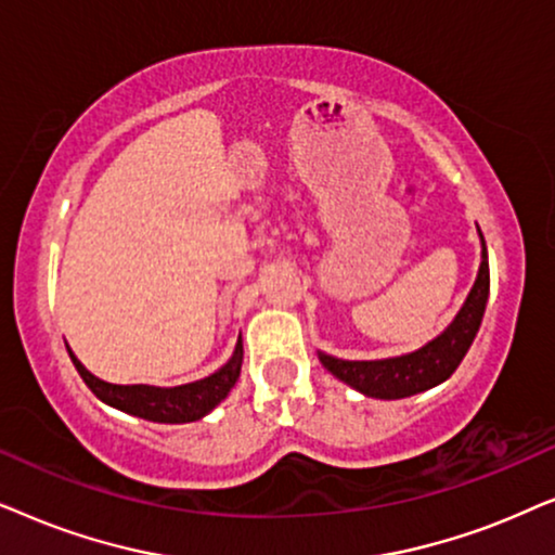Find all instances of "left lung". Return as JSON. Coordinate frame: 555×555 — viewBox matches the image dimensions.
Masks as SVG:
<instances>
[{
	"instance_id": "1",
	"label": "left lung",
	"mask_w": 555,
	"mask_h": 555,
	"mask_svg": "<svg viewBox=\"0 0 555 555\" xmlns=\"http://www.w3.org/2000/svg\"><path fill=\"white\" fill-rule=\"evenodd\" d=\"M479 231V228H477ZM482 241V263H479L475 286H472L467 301H464L454 322L426 343L418 350L398 354L386 360H339L332 354H320V363L347 386L360 390L367 398H383V401H396V398L416 396L439 383H444L462 358L467 354L472 339L477 337L479 324H482L487 297H490V263H487V246Z\"/></svg>"
}]
</instances>
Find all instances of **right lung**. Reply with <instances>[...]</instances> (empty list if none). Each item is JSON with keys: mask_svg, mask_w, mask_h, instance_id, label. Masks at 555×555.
Masks as SVG:
<instances>
[{"mask_svg": "<svg viewBox=\"0 0 555 555\" xmlns=\"http://www.w3.org/2000/svg\"><path fill=\"white\" fill-rule=\"evenodd\" d=\"M70 352L73 365L80 373V378L88 388L93 390L95 398H101L103 403L114 405V409L131 413V416L157 421V424H190V421L203 418L205 413H210L223 398L231 393L241 375L243 363V345L238 339L235 345L233 358L216 371L208 378L184 383V386L175 388H157V386H116V383H106L95 378L93 373H88L83 363Z\"/></svg>", "mask_w": 555, "mask_h": 555, "instance_id": "1", "label": "right lung"}]
</instances>
